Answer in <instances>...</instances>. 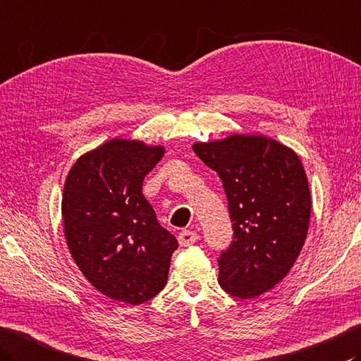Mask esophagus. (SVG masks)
I'll return each mask as SVG.
<instances>
[{"instance_id":"obj_1","label":"esophagus","mask_w":361,"mask_h":361,"mask_svg":"<svg viewBox=\"0 0 361 361\" xmlns=\"http://www.w3.org/2000/svg\"><path fill=\"white\" fill-rule=\"evenodd\" d=\"M197 241H199V235H197V233L192 230H183L178 235V243L183 247L192 245Z\"/></svg>"}]
</instances>
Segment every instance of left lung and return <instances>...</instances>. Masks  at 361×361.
I'll return each mask as SVG.
<instances>
[{
    "label": "left lung",
    "mask_w": 361,
    "mask_h": 361,
    "mask_svg": "<svg viewBox=\"0 0 361 361\" xmlns=\"http://www.w3.org/2000/svg\"><path fill=\"white\" fill-rule=\"evenodd\" d=\"M227 194L233 243L219 258V285L255 299L291 271L307 239L312 195L293 148L263 134H231L192 145Z\"/></svg>",
    "instance_id": "obj_1"
}]
</instances>
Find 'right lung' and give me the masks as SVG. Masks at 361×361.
<instances>
[{
	"label": "right lung",
	"mask_w": 361,
	"mask_h": 361,
	"mask_svg": "<svg viewBox=\"0 0 361 361\" xmlns=\"http://www.w3.org/2000/svg\"><path fill=\"white\" fill-rule=\"evenodd\" d=\"M166 148L111 139L76 159L62 194L63 235L76 266L106 298L139 305L164 288L176 238L142 194Z\"/></svg>",
	"instance_id": "add662e5"
}]
</instances>
